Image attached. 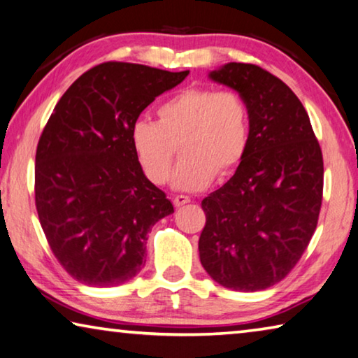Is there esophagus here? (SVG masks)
I'll return each instance as SVG.
<instances>
[{"label": "esophagus", "mask_w": 358, "mask_h": 358, "mask_svg": "<svg viewBox=\"0 0 358 358\" xmlns=\"http://www.w3.org/2000/svg\"><path fill=\"white\" fill-rule=\"evenodd\" d=\"M189 201H191L189 196L178 194V196L173 197V206H175V207H181V206H185V203H188Z\"/></svg>", "instance_id": "obj_1"}]
</instances>
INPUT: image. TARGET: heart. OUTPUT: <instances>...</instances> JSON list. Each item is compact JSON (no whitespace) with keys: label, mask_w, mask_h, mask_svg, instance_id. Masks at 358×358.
Listing matches in <instances>:
<instances>
[{"label":"heart","mask_w":358,"mask_h":358,"mask_svg":"<svg viewBox=\"0 0 358 358\" xmlns=\"http://www.w3.org/2000/svg\"><path fill=\"white\" fill-rule=\"evenodd\" d=\"M157 122L141 119L130 130L135 156L146 178L166 185L178 146L183 156L173 175L178 189L197 191L229 177L245 159L252 140V113L234 89L189 87L156 108Z\"/></svg>","instance_id":"heart-1"}]
</instances>
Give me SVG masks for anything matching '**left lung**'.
<instances>
[{
	"mask_svg": "<svg viewBox=\"0 0 358 358\" xmlns=\"http://www.w3.org/2000/svg\"><path fill=\"white\" fill-rule=\"evenodd\" d=\"M210 78L245 97L252 140L232 178L202 201L199 258L220 285L264 290L296 266L317 228L322 150L308 111L282 79L236 62Z\"/></svg>",
	"mask_w": 358,
	"mask_h": 358,
	"instance_id": "1",
	"label": "left lung"
}]
</instances>
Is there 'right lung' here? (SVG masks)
<instances>
[{"label":"right lung","instance_id":"add662e5","mask_svg":"<svg viewBox=\"0 0 358 358\" xmlns=\"http://www.w3.org/2000/svg\"><path fill=\"white\" fill-rule=\"evenodd\" d=\"M189 71L105 62L62 95L39 137L38 218L54 257L90 287L127 282L145 264L148 231L173 212L145 177L130 130L157 95Z\"/></svg>","mask_w":358,"mask_h":358}]
</instances>
